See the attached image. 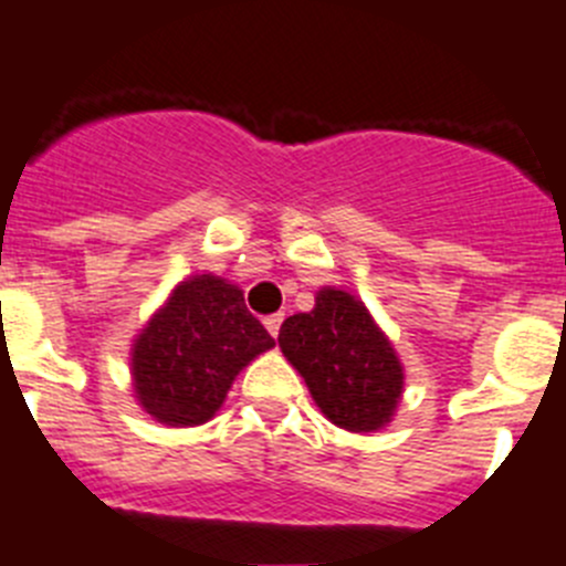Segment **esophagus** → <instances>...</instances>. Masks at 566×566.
I'll list each match as a JSON object with an SVG mask.
<instances>
[{
	"label": "esophagus",
	"mask_w": 566,
	"mask_h": 566,
	"mask_svg": "<svg viewBox=\"0 0 566 566\" xmlns=\"http://www.w3.org/2000/svg\"><path fill=\"white\" fill-rule=\"evenodd\" d=\"M282 322H284V316H282V313H273V316H268V318H264V327H268V333H270V336H273V338L279 336V327H282Z\"/></svg>",
	"instance_id": "esophagus-1"
}]
</instances>
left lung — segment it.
Here are the masks:
<instances>
[{"label": "left lung", "instance_id": "1", "mask_svg": "<svg viewBox=\"0 0 566 566\" xmlns=\"http://www.w3.org/2000/svg\"><path fill=\"white\" fill-rule=\"evenodd\" d=\"M279 347L333 424L350 432L390 424L405 392V367L365 302L322 287L311 313L284 318Z\"/></svg>", "mask_w": 566, "mask_h": 566}]
</instances>
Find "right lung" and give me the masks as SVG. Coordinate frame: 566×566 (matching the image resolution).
Wrapping results in <instances>:
<instances>
[{
  "label": "right lung",
  "mask_w": 566,
  "mask_h": 566,
  "mask_svg": "<svg viewBox=\"0 0 566 566\" xmlns=\"http://www.w3.org/2000/svg\"><path fill=\"white\" fill-rule=\"evenodd\" d=\"M273 344L235 284L213 273L185 279L130 347L136 401L159 424H205L233 378Z\"/></svg>",
  "instance_id": "add662e5"
}]
</instances>
